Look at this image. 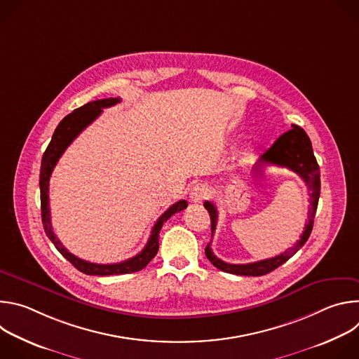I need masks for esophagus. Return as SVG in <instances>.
Masks as SVG:
<instances>
[{"mask_svg":"<svg viewBox=\"0 0 359 359\" xmlns=\"http://www.w3.org/2000/svg\"><path fill=\"white\" fill-rule=\"evenodd\" d=\"M209 196V189L204 184H196L190 190V201L191 203H201L204 198H208Z\"/></svg>","mask_w":359,"mask_h":359,"instance_id":"1","label":"esophagus"}]
</instances>
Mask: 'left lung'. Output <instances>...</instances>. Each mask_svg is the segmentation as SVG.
<instances>
[{
	"instance_id": "1",
	"label": "left lung",
	"mask_w": 359,
	"mask_h": 359,
	"mask_svg": "<svg viewBox=\"0 0 359 359\" xmlns=\"http://www.w3.org/2000/svg\"><path fill=\"white\" fill-rule=\"evenodd\" d=\"M264 165H276L281 168H287L297 173L304 183L306 184L310 190V210H309V222L305 223L304 231L301 234V238L295 243L294 247L285 250L284 252L276 255L273 259L248 263V264H229L219 257H216L210 244L206 247V257L209 262L217 267L219 270L236 276H251V277H260L264 274L271 273L273 270L278 269L281 264L288 262L292 255L305 244L309 240L314 217L318 206V198H320V190H321V180H320V166L317 163V159L313 151V144L305 133V130L297 125H291V129L284 132L274 143L273 146L264 153L260 158V162L254 165L252 175H262ZM204 208L208 209L210 219H212V236L215 234L216 224H217V209L212 201H204Z\"/></svg>"
}]
</instances>
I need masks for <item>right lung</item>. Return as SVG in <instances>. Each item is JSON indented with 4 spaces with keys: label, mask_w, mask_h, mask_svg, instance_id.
Instances as JSON below:
<instances>
[{
    "label": "right lung",
    "mask_w": 359,
    "mask_h": 359,
    "mask_svg": "<svg viewBox=\"0 0 359 359\" xmlns=\"http://www.w3.org/2000/svg\"><path fill=\"white\" fill-rule=\"evenodd\" d=\"M121 97H108V99H97L89 104L75 109L72 114L65 116L60 125L57 126L53 139H50L41 162V172H39V189H41V215H42V224L43 230L48 236V238L54 243L57 250L64 255V257L81 273L88 276H118V274H128L135 273L142 269H144L149 262L155 257L158 250H159V233L165 222H168L175 213L182 212L187 208L186 200H179L177 203L172 204V206L158 219L151 229L150 237L143 247V250L136 254L135 257L116 263V264H96L89 263L82 259H78L76 255L69 252L60 241V238L54 234L53 226H50V212H49V177L53 173L57 162L62 156L65 149L72 143V140L88 126L90 125L100 114L104 108L114 107L119 104Z\"/></svg>",
    "instance_id": "add662e5"
}]
</instances>
